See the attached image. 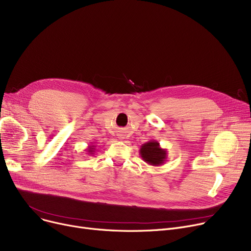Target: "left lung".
Masks as SVG:
<instances>
[{
	"mask_svg": "<svg viewBox=\"0 0 251 251\" xmlns=\"http://www.w3.org/2000/svg\"><path fill=\"white\" fill-rule=\"evenodd\" d=\"M140 156L147 164L154 167H159L167 161L168 151L162 149L160 143L155 140H150L140 147Z\"/></svg>",
	"mask_w": 251,
	"mask_h": 251,
	"instance_id": "left-lung-1",
	"label": "left lung"
}]
</instances>
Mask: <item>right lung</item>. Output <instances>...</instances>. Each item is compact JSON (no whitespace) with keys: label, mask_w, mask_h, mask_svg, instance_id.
Masks as SVG:
<instances>
[{"label":"right lung","mask_w":251,"mask_h":251,"mask_svg":"<svg viewBox=\"0 0 251 251\" xmlns=\"http://www.w3.org/2000/svg\"><path fill=\"white\" fill-rule=\"evenodd\" d=\"M86 151H87L88 154H94V153H95V151H96L94 144H92V146H89V147L87 148V150H86Z\"/></svg>","instance_id":"right-lung-1"}]
</instances>
